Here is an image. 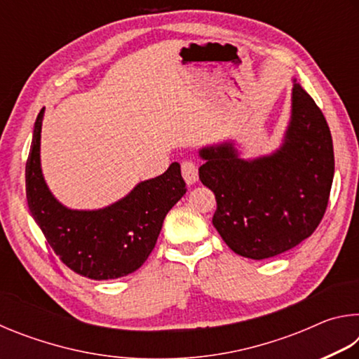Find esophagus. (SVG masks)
<instances>
[{"instance_id":"esophagus-1","label":"esophagus","mask_w":359,"mask_h":359,"mask_svg":"<svg viewBox=\"0 0 359 359\" xmlns=\"http://www.w3.org/2000/svg\"><path fill=\"white\" fill-rule=\"evenodd\" d=\"M180 168H182V177L185 179L187 184L188 185L196 184L198 182V166L194 165L193 161L185 160V161H182Z\"/></svg>"}]
</instances>
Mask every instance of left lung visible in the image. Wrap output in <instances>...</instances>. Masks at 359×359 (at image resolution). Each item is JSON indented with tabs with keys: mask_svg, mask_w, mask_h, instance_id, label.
Returning <instances> with one entry per match:
<instances>
[{
	"mask_svg": "<svg viewBox=\"0 0 359 359\" xmlns=\"http://www.w3.org/2000/svg\"><path fill=\"white\" fill-rule=\"evenodd\" d=\"M296 82V81H294ZM199 179L217 199L212 218L241 257L266 259L307 239L323 218L334 177L330 126L299 83L291 93V120L274 154L242 160L233 142L199 150Z\"/></svg>",
	"mask_w": 359,
	"mask_h": 359,
	"instance_id": "1",
	"label": "left lung"
}]
</instances>
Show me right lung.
Wrapping results in <instances>:
<instances>
[{
	"label": "right lung",
	"instance_id": "right-lung-1",
	"mask_svg": "<svg viewBox=\"0 0 359 359\" xmlns=\"http://www.w3.org/2000/svg\"><path fill=\"white\" fill-rule=\"evenodd\" d=\"M41 109L33 130L25 182L29 212L60 259L76 274L109 280L139 269L154 250L163 220L187 193L180 165L144 180L120 201L98 210H72L58 203L41 171Z\"/></svg>",
	"mask_w": 359,
	"mask_h": 359
}]
</instances>
